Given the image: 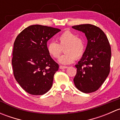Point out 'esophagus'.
Listing matches in <instances>:
<instances>
[{
    "label": "esophagus",
    "mask_w": 120,
    "mask_h": 120,
    "mask_svg": "<svg viewBox=\"0 0 120 120\" xmlns=\"http://www.w3.org/2000/svg\"><path fill=\"white\" fill-rule=\"evenodd\" d=\"M60 69H65V68H68V67H67V66H60Z\"/></svg>",
    "instance_id": "34e87169"
}]
</instances>
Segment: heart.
<instances>
[{
  "label": "heart",
  "instance_id": "obj_1",
  "mask_svg": "<svg viewBox=\"0 0 120 120\" xmlns=\"http://www.w3.org/2000/svg\"><path fill=\"white\" fill-rule=\"evenodd\" d=\"M59 44L54 41L49 42L47 46L49 54L54 58H57L63 49L65 53L59 57V62L62 64H70L83 56L85 46L83 41L71 31H67L59 37Z\"/></svg>",
  "mask_w": 120,
  "mask_h": 120
}]
</instances>
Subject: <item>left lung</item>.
<instances>
[{"instance_id": "left-lung-1", "label": "left lung", "mask_w": 120, "mask_h": 120, "mask_svg": "<svg viewBox=\"0 0 120 120\" xmlns=\"http://www.w3.org/2000/svg\"><path fill=\"white\" fill-rule=\"evenodd\" d=\"M72 28L84 33L88 40L84 53L75 66L77 71L74 82L82 92H94L109 74L112 56L109 42L103 31L95 25L81 24Z\"/></svg>"}]
</instances>
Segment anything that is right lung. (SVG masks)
Instances as JSON below:
<instances>
[{
    "mask_svg": "<svg viewBox=\"0 0 120 120\" xmlns=\"http://www.w3.org/2000/svg\"><path fill=\"white\" fill-rule=\"evenodd\" d=\"M60 31L50 26L32 25L24 29L14 41L12 59L14 77L31 95H42L52 86L59 65L48 53L47 42Z\"/></svg>",
    "mask_w": 120,
    "mask_h": 120,
    "instance_id": "obj_1",
    "label": "right lung"
}]
</instances>
